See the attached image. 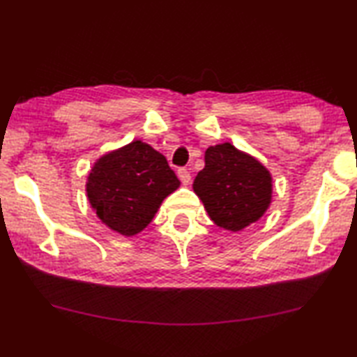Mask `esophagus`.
Returning <instances> with one entry per match:
<instances>
[{
  "mask_svg": "<svg viewBox=\"0 0 357 357\" xmlns=\"http://www.w3.org/2000/svg\"><path fill=\"white\" fill-rule=\"evenodd\" d=\"M178 176H179V179H181V182H182L183 185H188V183L191 182V174H190L188 169L181 167V169L178 170Z\"/></svg>",
  "mask_w": 357,
  "mask_h": 357,
  "instance_id": "obj_1",
  "label": "esophagus"
}]
</instances>
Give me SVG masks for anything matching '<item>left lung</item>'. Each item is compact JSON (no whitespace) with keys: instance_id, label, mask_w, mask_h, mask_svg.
<instances>
[{"instance_id":"left-lung-1","label":"left lung","mask_w":357,"mask_h":357,"mask_svg":"<svg viewBox=\"0 0 357 357\" xmlns=\"http://www.w3.org/2000/svg\"><path fill=\"white\" fill-rule=\"evenodd\" d=\"M204 160L192 188L210 219L234 231L257 222L270 204L268 170L230 143L207 149Z\"/></svg>"}]
</instances>
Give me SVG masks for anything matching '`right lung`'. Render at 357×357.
<instances>
[{"mask_svg": "<svg viewBox=\"0 0 357 357\" xmlns=\"http://www.w3.org/2000/svg\"><path fill=\"white\" fill-rule=\"evenodd\" d=\"M178 187L163 154L137 140L98 160L89 175L87 197L103 223L132 236Z\"/></svg>", "mask_w": 357, "mask_h": 357, "instance_id": "1", "label": "right lung"}]
</instances>
